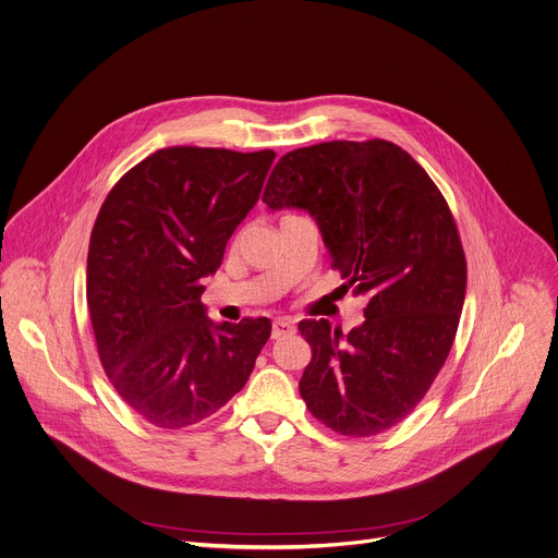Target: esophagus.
<instances>
[{
	"label": "esophagus",
	"mask_w": 558,
	"mask_h": 558,
	"mask_svg": "<svg viewBox=\"0 0 558 558\" xmlns=\"http://www.w3.org/2000/svg\"><path fill=\"white\" fill-rule=\"evenodd\" d=\"M294 323L290 318H275L272 320V339H283V337H290V333H294Z\"/></svg>",
	"instance_id": "1"
}]
</instances>
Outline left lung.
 Returning a JSON list of instances; mask_svg holds the SVG:
<instances>
[{
  "label": "left lung",
  "mask_w": 558,
  "mask_h": 558,
  "mask_svg": "<svg viewBox=\"0 0 558 558\" xmlns=\"http://www.w3.org/2000/svg\"><path fill=\"white\" fill-rule=\"evenodd\" d=\"M272 210L305 208L339 270L367 294L365 323L343 337L320 318L299 323L312 348L299 391L310 413L348 437L378 435L426 396L453 348L466 257L453 213L428 173L389 141H331L275 165Z\"/></svg>",
  "instance_id": "obj_1"
}]
</instances>
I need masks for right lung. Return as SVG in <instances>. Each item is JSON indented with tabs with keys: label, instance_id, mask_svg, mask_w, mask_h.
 I'll use <instances>...</instances> for the list:
<instances>
[{
	"label": "right lung",
	"instance_id": "add662e5",
	"mask_svg": "<svg viewBox=\"0 0 558 558\" xmlns=\"http://www.w3.org/2000/svg\"><path fill=\"white\" fill-rule=\"evenodd\" d=\"M272 160V149H158L111 186L96 215L87 307L98 359L119 396L158 428L219 411L270 339L266 316L213 327L199 296Z\"/></svg>",
	"mask_w": 558,
	"mask_h": 558
}]
</instances>
